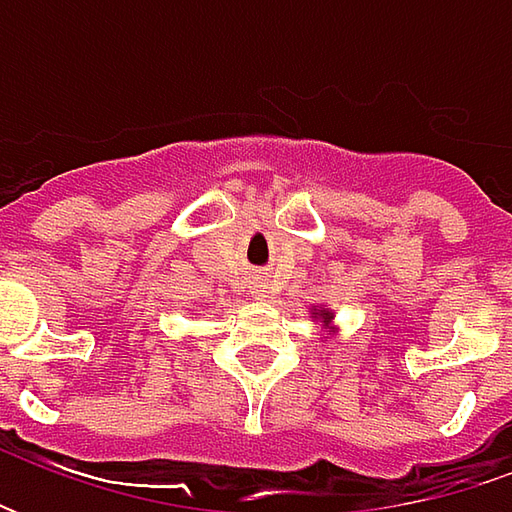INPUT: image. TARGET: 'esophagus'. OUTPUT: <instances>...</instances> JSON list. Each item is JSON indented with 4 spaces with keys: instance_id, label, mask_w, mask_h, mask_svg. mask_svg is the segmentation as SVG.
<instances>
[{
    "instance_id": "obj_1",
    "label": "esophagus",
    "mask_w": 512,
    "mask_h": 512,
    "mask_svg": "<svg viewBox=\"0 0 512 512\" xmlns=\"http://www.w3.org/2000/svg\"><path fill=\"white\" fill-rule=\"evenodd\" d=\"M250 293H253L256 299H270V296H273V285H270V279H267V276H256V279L250 282Z\"/></svg>"
}]
</instances>
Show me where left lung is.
<instances>
[{
  "label": "left lung",
  "mask_w": 512,
  "mask_h": 512,
  "mask_svg": "<svg viewBox=\"0 0 512 512\" xmlns=\"http://www.w3.org/2000/svg\"><path fill=\"white\" fill-rule=\"evenodd\" d=\"M310 319H313V325H322V342H327L333 333H336V313L330 310L327 305H316L310 310Z\"/></svg>",
  "instance_id": "obj_1"
}]
</instances>
